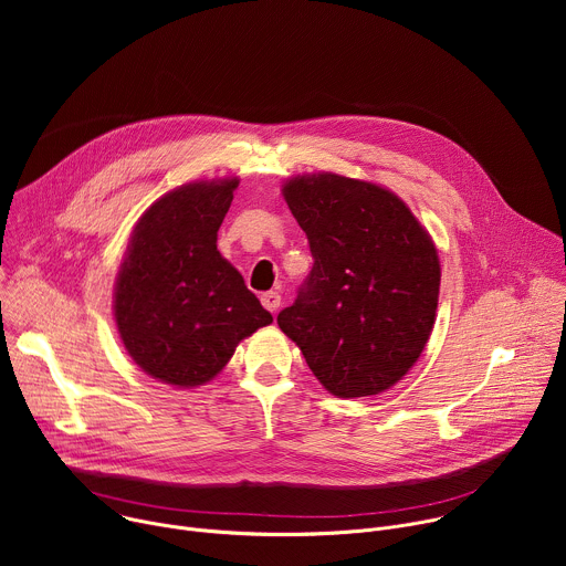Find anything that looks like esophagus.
<instances>
[{"instance_id":"1","label":"esophagus","mask_w":566,"mask_h":566,"mask_svg":"<svg viewBox=\"0 0 566 566\" xmlns=\"http://www.w3.org/2000/svg\"><path fill=\"white\" fill-rule=\"evenodd\" d=\"M262 304H264V308H269L271 313H275V311L280 308V304H282V297H280V293L269 291V293L262 295Z\"/></svg>"}]
</instances>
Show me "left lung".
<instances>
[{
	"instance_id": "1",
	"label": "left lung",
	"mask_w": 566,
	"mask_h": 566,
	"mask_svg": "<svg viewBox=\"0 0 566 566\" xmlns=\"http://www.w3.org/2000/svg\"><path fill=\"white\" fill-rule=\"evenodd\" d=\"M306 232L313 269L280 329L338 398L374 396L406 376L426 349L441 264L406 201L369 181L317 172L282 186Z\"/></svg>"
}]
</instances>
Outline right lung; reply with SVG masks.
<instances>
[{
  "label": "right lung",
  "mask_w": 566,
  "mask_h": 566,
  "mask_svg": "<svg viewBox=\"0 0 566 566\" xmlns=\"http://www.w3.org/2000/svg\"><path fill=\"white\" fill-rule=\"evenodd\" d=\"M237 177L197 181L156 199L136 221L114 289V319L132 360L151 378L192 389L234 347L273 322L217 251Z\"/></svg>",
  "instance_id": "1"
}]
</instances>
